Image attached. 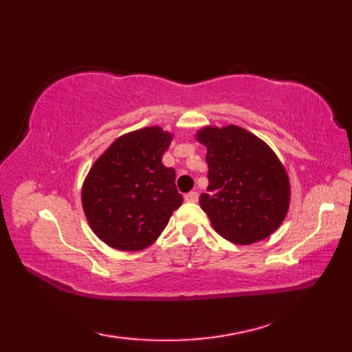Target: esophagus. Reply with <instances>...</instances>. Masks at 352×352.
<instances>
[{
	"mask_svg": "<svg viewBox=\"0 0 352 352\" xmlns=\"http://www.w3.org/2000/svg\"><path fill=\"white\" fill-rule=\"evenodd\" d=\"M184 199L188 201V203H197V201H198V192L192 190V192H189V193H186Z\"/></svg>",
	"mask_w": 352,
	"mask_h": 352,
	"instance_id": "esophagus-1",
	"label": "esophagus"
}]
</instances>
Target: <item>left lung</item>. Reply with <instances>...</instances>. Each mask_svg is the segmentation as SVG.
Returning a JSON list of instances; mask_svg holds the SVG:
<instances>
[{
	"mask_svg": "<svg viewBox=\"0 0 352 352\" xmlns=\"http://www.w3.org/2000/svg\"><path fill=\"white\" fill-rule=\"evenodd\" d=\"M207 193L199 206L218 234L237 245L263 241L278 228L290 204L287 172L271 146L237 125L204 126Z\"/></svg>",
	"mask_w": 352,
	"mask_h": 352,
	"instance_id": "left-lung-1",
	"label": "left lung"
}]
</instances>
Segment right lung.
I'll return each instance as SVG.
<instances>
[{"label": "right lung", "instance_id": "obj_1", "mask_svg": "<svg viewBox=\"0 0 352 352\" xmlns=\"http://www.w3.org/2000/svg\"><path fill=\"white\" fill-rule=\"evenodd\" d=\"M170 140L160 126L122 134L89 170L81 204L94 233L111 248H148L182 206L175 170L162 163Z\"/></svg>", "mask_w": 352, "mask_h": 352}]
</instances>
